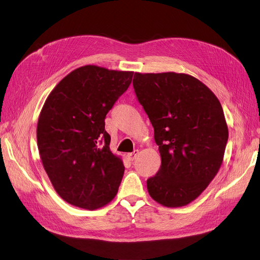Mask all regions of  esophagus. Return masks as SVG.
<instances>
[{"mask_svg":"<svg viewBox=\"0 0 260 260\" xmlns=\"http://www.w3.org/2000/svg\"><path fill=\"white\" fill-rule=\"evenodd\" d=\"M139 153H140V151H139L138 149H136V150H133V151H132V153L128 154V155H127V157H128V159H129V160L133 161L134 159H136V158H137V156L139 155Z\"/></svg>","mask_w":260,"mask_h":260,"instance_id":"obj_1","label":"esophagus"}]
</instances>
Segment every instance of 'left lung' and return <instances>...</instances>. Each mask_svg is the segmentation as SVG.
<instances>
[{
    "instance_id": "8db88e82",
    "label": "left lung",
    "mask_w": 260,
    "mask_h": 260,
    "mask_svg": "<svg viewBox=\"0 0 260 260\" xmlns=\"http://www.w3.org/2000/svg\"><path fill=\"white\" fill-rule=\"evenodd\" d=\"M133 88L154 127L161 166L147 180L156 202L180 208L209 186L222 164L228 127L211 89L184 73H134Z\"/></svg>"
}]
</instances>
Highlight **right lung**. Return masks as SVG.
I'll return each instance as SVG.
<instances>
[{
    "instance_id": "obj_1",
    "label": "right lung",
    "mask_w": 260,
    "mask_h": 260,
    "mask_svg": "<svg viewBox=\"0 0 260 260\" xmlns=\"http://www.w3.org/2000/svg\"><path fill=\"white\" fill-rule=\"evenodd\" d=\"M132 76L130 71L80 67L60 80L43 105L40 157L55 190L70 204L100 209L118 191L124 167L110 149L104 120Z\"/></svg>"
}]
</instances>
